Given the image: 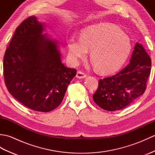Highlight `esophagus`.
I'll return each mask as SVG.
<instances>
[{"instance_id": "1", "label": "esophagus", "mask_w": 155, "mask_h": 155, "mask_svg": "<svg viewBox=\"0 0 155 155\" xmlns=\"http://www.w3.org/2000/svg\"><path fill=\"white\" fill-rule=\"evenodd\" d=\"M86 77H87L86 74L82 71H78L77 72V74H76V77H77V78H79V79H81V78H84Z\"/></svg>"}]
</instances>
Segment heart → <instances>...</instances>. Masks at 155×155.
Segmentation results:
<instances>
[{
	"mask_svg": "<svg viewBox=\"0 0 155 155\" xmlns=\"http://www.w3.org/2000/svg\"><path fill=\"white\" fill-rule=\"evenodd\" d=\"M130 37L117 26L100 23L84 28L78 38L67 41L68 57L73 62L84 58L91 51V60L101 73H111L123 65L132 50Z\"/></svg>",
	"mask_w": 155,
	"mask_h": 155,
	"instance_id": "b5f03b06",
	"label": "heart"
}]
</instances>
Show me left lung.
I'll return each mask as SVG.
<instances>
[{
    "label": "left lung",
    "instance_id": "1",
    "mask_svg": "<svg viewBox=\"0 0 155 155\" xmlns=\"http://www.w3.org/2000/svg\"><path fill=\"white\" fill-rule=\"evenodd\" d=\"M151 60L143 45L137 42L126 67L112 77L100 80L93 100L104 110H121L134 103L146 90Z\"/></svg>",
    "mask_w": 155,
    "mask_h": 155
}]
</instances>
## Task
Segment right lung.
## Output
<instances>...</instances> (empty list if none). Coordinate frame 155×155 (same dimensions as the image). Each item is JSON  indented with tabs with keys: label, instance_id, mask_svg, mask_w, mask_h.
<instances>
[{
	"label": "right lung",
	"instance_id": "right-lung-1",
	"mask_svg": "<svg viewBox=\"0 0 155 155\" xmlns=\"http://www.w3.org/2000/svg\"><path fill=\"white\" fill-rule=\"evenodd\" d=\"M32 16L16 28L3 60L6 86L31 109L49 112L62 101L77 71L62 64L58 42Z\"/></svg>",
	"mask_w": 155,
	"mask_h": 155
}]
</instances>
